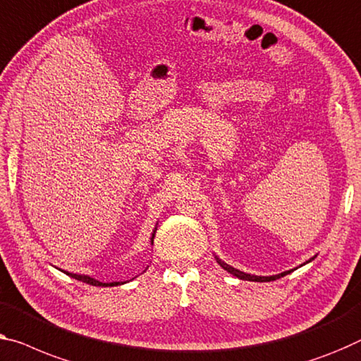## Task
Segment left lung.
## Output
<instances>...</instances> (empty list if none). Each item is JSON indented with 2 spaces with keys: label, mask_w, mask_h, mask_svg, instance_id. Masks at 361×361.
I'll use <instances>...</instances> for the list:
<instances>
[{
  "label": "left lung",
  "mask_w": 361,
  "mask_h": 361,
  "mask_svg": "<svg viewBox=\"0 0 361 361\" xmlns=\"http://www.w3.org/2000/svg\"><path fill=\"white\" fill-rule=\"evenodd\" d=\"M313 259H314V257H311V259L306 261V262H311ZM217 262H219L220 266H222V269H225V271L232 274V276L241 279V281H251V282H271V281H276V279H281V277L287 276V274L292 272V271H285L282 274H277V276H252V274H246L243 271H238V269L228 266L227 262H224L222 259H219V257H217Z\"/></svg>",
  "instance_id": "8db88e82"
}]
</instances>
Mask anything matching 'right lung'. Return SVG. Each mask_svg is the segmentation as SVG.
<instances>
[{"label": "right lung", "mask_w": 361, "mask_h": 361, "mask_svg": "<svg viewBox=\"0 0 361 361\" xmlns=\"http://www.w3.org/2000/svg\"><path fill=\"white\" fill-rule=\"evenodd\" d=\"M155 232H157V227L154 228L152 236H150V243H154ZM63 272H66V271H63ZM66 274H68V276H71L73 279H76V281H80V282L89 283V285H95V287H115V285H121V283H125V282H111V283H104V282H100V281H95V279L89 277V276H84V274H73V272H66Z\"/></svg>", "instance_id": "1"}]
</instances>
